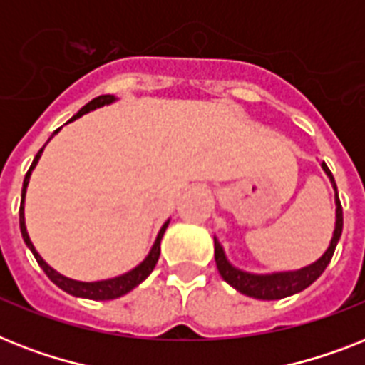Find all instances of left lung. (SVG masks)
<instances>
[{"mask_svg":"<svg viewBox=\"0 0 365 365\" xmlns=\"http://www.w3.org/2000/svg\"><path fill=\"white\" fill-rule=\"evenodd\" d=\"M322 169L330 177L335 190V230L328 250L314 264L305 265V267H302L298 271H282V273H271V275H255V273H247V271L233 267L228 262V258H226V255H224L222 245L218 243V239L215 237V262H217L218 273L237 292L256 299L288 298V296L302 292L307 287H311L324 273V269L328 267L331 256L335 252V247H337V241L341 237V232H343V207H341L339 196H337V186H335L334 175H331V171L328 169V165L324 162H322Z\"/></svg>","mask_w":365,"mask_h":365,"instance_id":"1","label":"left lung"}]
</instances>
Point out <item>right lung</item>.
Listing matches in <instances>:
<instances>
[{"label": "right lung", "instance_id": "1", "mask_svg": "<svg viewBox=\"0 0 365 365\" xmlns=\"http://www.w3.org/2000/svg\"><path fill=\"white\" fill-rule=\"evenodd\" d=\"M115 100H116L115 96H110V94L98 96V98H94V100L88 101V103L84 105L83 109L78 110L77 115L73 116L69 122L77 120L78 116L86 115V113L98 109V107H103V105L113 103ZM58 132H60V128H58L54 133H58ZM54 133H52V135H54ZM43 148H45V147H43ZM43 148H41L39 153L35 154L34 162H31L30 169H28V173H26V177H24V185H22V201H20V232H22L24 243L28 245V249L34 252L35 260H37V264L43 267V271L46 273V277H48V279H51V281L54 282L56 287L62 288L63 292L71 294V296H77V298H86V299H116V298H120V296L128 294L130 290H133L137 284H141V282L145 281V279H147L150 273H153L154 265H156V262H158V258H160V241H162V237H164V232H165V228H168L169 220L164 224V226H162V230H160L158 237H156V241H154L153 249H150V252H148L147 258H145L141 264L137 265V267H133L132 271L124 273V275L115 277V279H107V281H96V282L73 281V279H67V277L60 275V273L52 269L51 265L46 264V262L39 256V252L35 250L34 243L30 241V235H28V230H26V220H24L26 188H28V182H30L31 171H34V168L37 165V162H39Z\"/></svg>", "mask_w": 365, "mask_h": 365}]
</instances>
